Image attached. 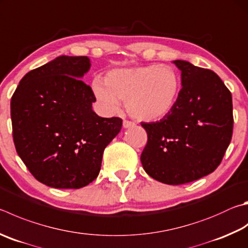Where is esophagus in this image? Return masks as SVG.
I'll list each match as a JSON object with an SVG mask.
<instances>
[{"label": "esophagus", "instance_id": "1", "mask_svg": "<svg viewBox=\"0 0 248 248\" xmlns=\"http://www.w3.org/2000/svg\"><path fill=\"white\" fill-rule=\"evenodd\" d=\"M123 125H124V129H128V128L134 127V123H132V121H129V120H124Z\"/></svg>", "mask_w": 248, "mask_h": 248}]
</instances>
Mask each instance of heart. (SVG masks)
Returning <instances> with one entry per match:
<instances>
[{
    "instance_id": "1",
    "label": "heart",
    "mask_w": 248,
    "mask_h": 248,
    "mask_svg": "<svg viewBox=\"0 0 248 248\" xmlns=\"http://www.w3.org/2000/svg\"><path fill=\"white\" fill-rule=\"evenodd\" d=\"M92 90L106 111H118L120 101H124L133 118L156 121L174 108L181 91V79L169 65L119 68L109 71L105 80L94 79Z\"/></svg>"
}]
</instances>
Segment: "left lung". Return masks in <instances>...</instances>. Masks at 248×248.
Returning <instances> with one entry per match:
<instances>
[{
    "label": "left lung",
    "instance_id": "8db88e82",
    "mask_svg": "<svg viewBox=\"0 0 248 248\" xmlns=\"http://www.w3.org/2000/svg\"><path fill=\"white\" fill-rule=\"evenodd\" d=\"M181 71L177 104L156 123H142L147 144L141 155L144 170L171 186L199 180L221 163L233 130L232 95L214 71L190 62H172Z\"/></svg>",
    "mask_w": 248,
    "mask_h": 248
}]
</instances>
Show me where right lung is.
<instances>
[{
  "mask_svg": "<svg viewBox=\"0 0 248 248\" xmlns=\"http://www.w3.org/2000/svg\"><path fill=\"white\" fill-rule=\"evenodd\" d=\"M88 56L62 55L29 71L11 101L13 138L33 177L55 188H80L97 178L105 147L123 120L92 109L95 96L82 80Z\"/></svg>",
  "mask_w": 248,
  "mask_h": 248,
  "instance_id": "right-lung-1",
  "label": "right lung"
}]
</instances>
